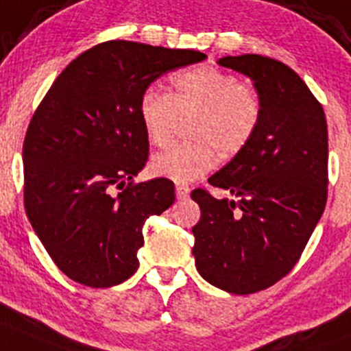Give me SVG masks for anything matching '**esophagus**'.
<instances>
[{"mask_svg":"<svg viewBox=\"0 0 351 351\" xmlns=\"http://www.w3.org/2000/svg\"><path fill=\"white\" fill-rule=\"evenodd\" d=\"M189 194H191V189H189V186L176 185V197L185 199V197H189Z\"/></svg>","mask_w":351,"mask_h":351,"instance_id":"obj_1","label":"esophagus"}]
</instances>
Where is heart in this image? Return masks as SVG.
Masks as SVG:
<instances>
[{
  "instance_id": "b5f03b06",
  "label": "heart",
  "mask_w": 351,
  "mask_h": 351,
  "mask_svg": "<svg viewBox=\"0 0 351 351\" xmlns=\"http://www.w3.org/2000/svg\"><path fill=\"white\" fill-rule=\"evenodd\" d=\"M171 88V93L156 88L143 91L138 114L147 138L156 147L168 145L180 117L192 116V142L156 154L150 160L154 175L183 185L211 171L218 150L223 157H234L250 145L260 126L261 100L241 77L209 65L178 72Z\"/></svg>"
}]
</instances>
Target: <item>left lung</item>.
I'll use <instances>...</instances> for the list:
<instances>
[{"instance_id":"1","label":"left lung","mask_w":351,"mask_h":351,"mask_svg":"<svg viewBox=\"0 0 351 351\" xmlns=\"http://www.w3.org/2000/svg\"><path fill=\"white\" fill-rule=\"evenodd\" d=\"M261 100L256 135L208 180L234 199L195 189L201 208L192 254L202 279L232 294L263 291L300 260L327 201V123L322 106L286 64L261 55L223 57Z\"/></svg>"}]
</instances>
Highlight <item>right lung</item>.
I'll list each match as a JSON object with an SVG mask.
<instances>
[{
    "mask_svg": "<svg viewBox=\"0 0 351 351\" xmlns=\"http://www.w3.org/2000/svg\"><path fill=\"white\" fill-rule=\"evenodd\" d=\"M204 58L195 50L100 43L62 71L36 109L22 150L25 213L74 282L117 286L138 268L147 218L175 202L169 180L133 185L149 157L140 97L166 72ZM114 186L123 189L117 196Z\"/></svg>",
    "mask_w": 351,
    "mask_h": 351,
    "instance_id": "1",
    "label": "right lung"
}]
</instances>
